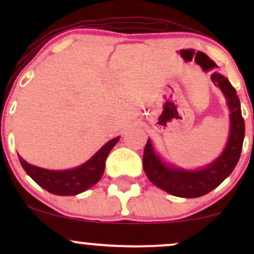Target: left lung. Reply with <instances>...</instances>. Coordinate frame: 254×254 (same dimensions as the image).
I'll return each instance as SVG.
<instances>
[{"label":"left lung","instance_id":"left-lung-1","mask_svg":"<svg viewBox=\"0 0 254 254\" xmlns=\"http://www.w3.org/2000/svg\"><path fill=\"white\" fill-rule=\"evenodd\" d=\"M211 80L215 86L222 90L230 111L229 138L222 154L204 168L189 171L166 165L155 153L150 139H148L144 147L143 170L145 174L154 185L173 196L196 198L209 193L232 173L240 159L245 137V122L241 116L237 90L230 84L228 78L218 72L211 75Z\"/></svg>","mask_w":254,"mask_h":254}]
</instances>
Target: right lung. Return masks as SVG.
I'll return each mask as SVG.
<instances>
[{
    "label": "right lung",
    "instance_id": "right-lung-1",
    "mask_svg": "<svg viewBox=\"0 0 254 254\" xmlns=\"http://www.w3.org/2000/svg\"><path fill=\"white\" fill-rule=\"evenodd\" d=\"M118 141L119 137L111 139L90 157L88 161L76 168L66 171L44 170L30 165L21 156H19V160L26 173L46 191L57 196H75L88 190L101 179L105 171V161L111 149Z\"/></svg>",
    "mask_w": 254,
    "mask_h": 254
}]
</instances>
